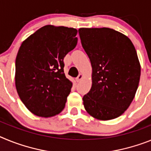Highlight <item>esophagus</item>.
<instances>
[{
  "mask_svg": "<svg viewBox=\"0 0 151 151\" xmlns=\"http://www.w3.org/2000/svg\"><path fill=\"white\" fill-rule=\"evenodd\" d=\"M82 79H83V74H80L79 75L77 76L76 81H77V82H80V81H81Z\"/></svg>",
  "mask_w": 151,
  "mask_h": 151,
  "instance_id": "1",
  "label": "esophagus"
}]
</instances>
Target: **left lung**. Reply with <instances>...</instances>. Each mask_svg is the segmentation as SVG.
I'll return each instance as SVG.
<instances>
[{
    "label": "left lung",
    "instance_id": "obj_1",
    "mask_svg": "<svg viewBox=\"0 0 151 151\" xmlns=\"http://www.w3.org/2000/svg\"><path fill=\"white\" fill-rule=\"evenodd\" d=\"M81 44L93 68V83L83 96L89 114L100 120L119 117L133 100L138 87L141 65L133 43L109 28H81Z\"/></svg>",
    "mask_w": 151,
    "mask_h": 151
}]
</instances>
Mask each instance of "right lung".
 <instances>
[{"label": "right lung", "mask_w": 151, "mask_h": 151, "mask_svg": "<svg viewBox=\"0 0 151 151\" xmlns=\"http://www.w3.org/2000/svg\"><path fill=\"white\" fill-rule=\"evenodd\" d=\"M77 30L47 25L27 38L16 58L15 82L30 112L51 117L64 109L72 87L64 73V58L77 45Z\"/></svg>", "instance_id": "add662e5"}]
</instances>
